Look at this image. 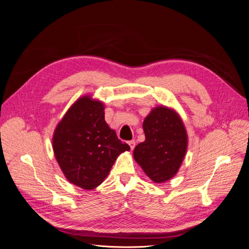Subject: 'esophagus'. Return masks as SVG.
I'll return each mask as SVG.
<instances>
[{"instance_id":"esophagus-1","label":"esophagus","mask_w":249,"mask_h":249,"mask_svg":"<svg viewBox=\"0 0 249 249\" xmlns=\"http://www.w3.org/2000/svg\"><path fill=\"white\" fill-rule=\"evenodd\" d=\"M128 145H129V147H130L131 150H133L134 147H135V141H134V140L129 141V142H128Z\"/></svg>"}]
</instances>
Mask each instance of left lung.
Wrapping results in <instances>:
<instances>
[{
	"mask_svg": "<svg viewBox=\"0 0 249 249\" xmlns=\"http://www.w3.org/2000/svg\"><path fill=\"white\" fill-rule=\"evenodd\" d=\"M142 128L146 140L134 148V160L153 182L172 179L187 150L188 138L182 119L172 108L157 107L143 120Z\"/></svg>",
	"mask_w": 249,
	"mask_h": 249,
	"instance_id": "8db88e82",
	"label": "left lung"
}]
</instances>
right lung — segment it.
<instances>
[{
  "label": "right lung",
  "mask_w": 249,
  "mask_h": 249,
  "mask_svg": "<svg viewBox=\"0 0 249 249\" xmlns=\"http://www.w3.org/2000/svg\"><path fill=\"white\" fill-rule=\"evenodd\" d=\"M53 149L66 179L91 190L100 185L118 156L130 147L107 124L103 103L86 95L72 104L55 127Z\"/></svg>",
  "instance_id": "right-lung-1"
}]
</instances>
